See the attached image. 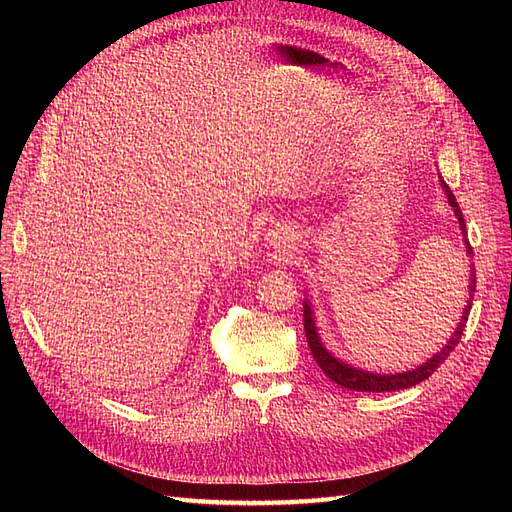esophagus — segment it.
Instances as JSON below:
<instances>
[{
    "instance_id": "1",
    "label": "esophagus",
    "mask_w": 512,
    "mask_h": 512,
    "mask_svg": "<svg viewBox=\"0 0 512 512\" xmlns=\"http://www.w3.org/2000/svg\"><path fill=\"white\" fill-rule=\"evenodd\" d=\"M271 243L277 247V245H282V247H290V237H288V232L284 230V228H280L277 232H273L271 235Z\"/></svg>"
}]
</instances>
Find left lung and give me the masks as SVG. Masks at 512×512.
<instances>
[{"mask_svg":"<svg viewBox=\"0 0 512 512\" xmlns=\"http://www.w3.org/2000/svg\"><path fill=\"white\" fill-rule=\"evenodd\" d=\"M440 183L442 188L448 196V203H451V207L455 209V215L459 220V226L463 230V235H466V222H463V213L459 209V203L457 198L453 196L451 188H448L446 181L440 177ZM466 252L472 256V245L466 241ZM476 292V273H472V280H470V301L466 305V309H463V316H461V322L457 324V331L453 333V337L448 339L446 346L442 350H438L436 354L431 356V359L427 363H423L421 367H416L412 371H404V374H389V376H380V374H371V371H363V369H354L346 363H339L335 356H331L327 350L322 348L320 339H318V333H316V327H314V318H312V309H309V305L305 303L303 305V327H305V337H307V346L309 350H312L314 359L318 363V367L324 371V376H329V380H333L335 384L344 386V389H350V391H363V393H389V391H399V389H410V386L423 382L425 378H429L433 371H436L444 361L446 356L451 354L455 350V346L459 344V339L463 335V331H466V322H468V316H470V307H472V297Z\"/></svg>","mask_w":512,"mask_h":512,"instance_id":"8db88e82","label":"left lung"}]
</instances>
